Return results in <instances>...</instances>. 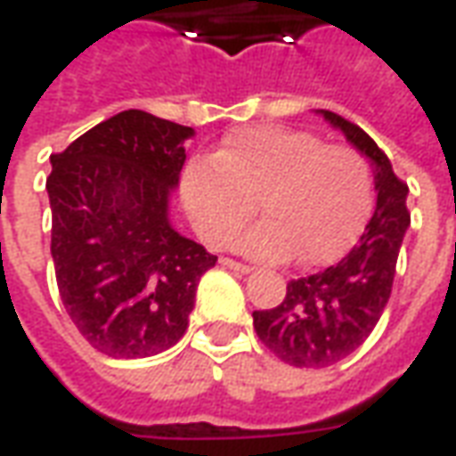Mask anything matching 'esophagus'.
I'll return each instance as SVG.
<instances>
[{
	"instance_id": "1",
	"label": "esophagus",
	"mask_w": 456,
	"mask_h": 456,
	"mask_svg": "<svg viewBox=\"0 0 456 456\" xmlns=\"http://www.w3.org/2000/svg\"><path fill=\"white\" fill-rule=\"evenodd\" d=\"M219 264H222V266L232 268V271H239V273H251V271H254L251 266H247V264H239V261H234V258H222Z\"/></svg>"
}]
</instances>
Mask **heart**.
I'll list each match as a JSON object with an SVG mask.
<instances>
[{"label": "heart", "instance_id": "1", "mask_svg": "<svg viewBox=\"0 0 456 456\" xmlns=\"http://www.w3.org/2000/svg\"><path fill=\"white\" fill-rule=\"evenodd\" d=\"M183 202L212 247H227L258 209L264 222L239 247L248 256L322 266L346 254L373 209V175L362 153L317 134L248 126L215 156L183 170Z\"/></svg>", "mask_w": 456, "mask_h": 456}]
</instances>
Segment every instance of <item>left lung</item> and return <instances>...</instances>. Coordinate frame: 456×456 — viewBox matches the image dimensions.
<instances>
[{"label":"left lung","mask_w":456,"mask_h":456,"mask_svg":"<svg viewBox=\"0 0 456 456\" xmlns=\"http://www.w3.org/2000/svg\"><path fill=\"white\" fill-rule=\"evenodd\" d=\"M362 156L371 160L376 209L354 248L313 276L288 283L278 307L256 310L254 330L281 362L325 369L356 352L371 335L388 297L403 237L411 227L408 185L395 178L391 160L356 124L317 110Z\"/></svg>","instance_id":"8db88e82"}]
</instances>
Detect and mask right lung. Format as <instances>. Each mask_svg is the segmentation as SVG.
Here are the masks:
<instances>
[{"mask_svg":"<svg viewBox=\"0 0 456 456\" xmlns=\"http://www.w3.org/2000/svg\"><path fill=\"white\" fill-rule=\"evenodd\" d=\"M192 126L126 110L51 156V256L68 315L97 352L143 359L188 330L208 248L170 222Z\"/></svg>","mask_w":456,"mask_h":456,"instance_id":"right-lung-1","label":"right lung"}]
</instances>
